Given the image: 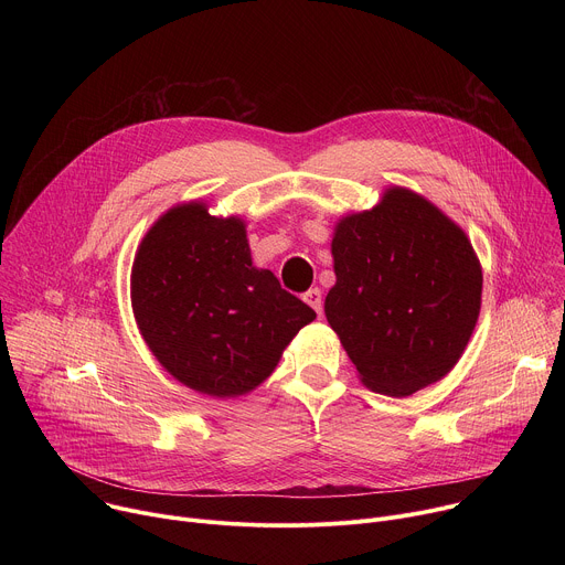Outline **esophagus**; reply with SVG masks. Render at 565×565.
<instances>
[{"label":"esophagus","instance_id":"obj_1","mask_svg":"<svg viewBox=\"0 0 565 565\" xmlns=\"http://www.w3.org/2000/svg\"><path fill=\"white\" fill-rule=\"evenodd\" d=\"M303 301L315 310V312H321V290L319 288H310L303 292Z\"/></svg>","mask_w":565,"mask_h":565}]
</instances>
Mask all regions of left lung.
Here are the masks:
<instances>
[{
  "mask_svg": "<svg viewBox=\"0 0 565 565\" xmlns=\"http://www.w3.org/2000/svg\"><path fill=\"white\" fill-rule=\"evenodd\" d=\"M324 312L362 382L405 397L460 360L480 312L482 273L465 232L427 199L391 188L333 236Z\"/></svg>",
  "mask_w": 565,
  "mask_h": 565,
  "instance_id": "obj_1",
  "label": "left lung"
}]
</instances>
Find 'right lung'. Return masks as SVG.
<instances>
[{
	"label": "right lung",
	"instance_id": "add662e5",
	"mask_svg": "<svg viewBox=\"0 0 565 565\" xmlns=\"http://www.w3.org/2000/svg\"><path fill=\"white\" fill-rule=\"evenodd\" d=\"M138 329L179 382L232 397L259 386L315 310L253 266L246 225L201 203L172 207L145 234L131 268Z\"/></svg>",
	"mask_w": 565,
	"mask_h": 565
}]
</instances>
